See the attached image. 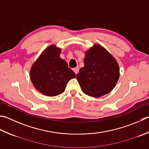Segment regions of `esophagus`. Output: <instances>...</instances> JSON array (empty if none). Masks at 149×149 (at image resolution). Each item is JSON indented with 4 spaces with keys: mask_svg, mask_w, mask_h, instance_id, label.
I'll use <instances>...</instances> for the list:
<instances>
[{
    "mask_svg": "<svg viewBox=\"0 0 149 149\" xmlns=\"http://www.w3.org/2000/svg\"><path fill=\"white\" fill-rule=\"evenodd\" d=\"M73 70H74V72H75V74H77L78 72H79V67H75V68L73 69Z\"/></svg>",
    "mask_w": 149,
    "mask_h": 149,
    "instance_id": "obj_1",
    "label": "esophagus"
}]
</instances>
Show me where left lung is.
<instances>
[{
	"instance_id": "left-lung-1",
	"label": "left lung",
	"mask_w": 149,
	"mask_h": 149,
	"mask_svg": "<svg viewBox=\"0 0 149 149\" xmlns=\"http://www.w3.org/2000/svg\"><path fill=\"white\" fill-rule=\"evenodd\" d=\"M119 77L117 61L100 45H94L85 52L84 66L77 74L83 92L94 97H100L111 92Z\"/></svg>"
}]
</instances>
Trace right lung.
Masks as SVG:
<instances>
[{
	"instance_id": "obj_1",
	"label": "right lung",
	"mask_w": 149,
	"mask_h": 149,
	"mask_svg": "<svg viewBox=\"0 0 149 149\" xmlns=\"http://www.w3.org/2000/svg\"><path fill=\"white\" fill-rule=\"evenodd\" d=\"M61 49L55 45L46 48L30 70V79L38 91L46 96H56L65 91L68 81L75 78L74 71L60 57Z\"/></svg>"
}]
</instances>
